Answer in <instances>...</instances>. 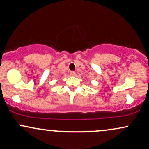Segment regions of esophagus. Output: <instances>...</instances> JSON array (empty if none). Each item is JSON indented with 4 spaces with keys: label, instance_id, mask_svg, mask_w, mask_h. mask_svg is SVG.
Returning <instances> with one entry per match:
<instances>
[{
    "label": "esophagus",
    "instance_id": "obj_1",
    "mask_svg": "<svg viewBox=\"0 0 149 149\" xmlns=\"http://www.w3.org/2000/svg\"><path fill=\"white\" fill-rule=\"evenodd\" d=\"M70 75H71V76H76V73H75L74 71H71V72H70Z\"/></svg>",
    "mask_w": 149,
    "mask_h": 149
}]
</instances>
